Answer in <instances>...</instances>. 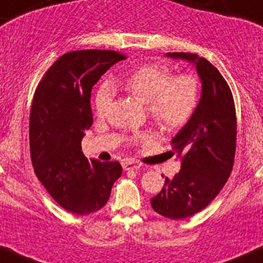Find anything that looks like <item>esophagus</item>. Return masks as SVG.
Returning a JSON list of instances; mask_svg holds the SVG:
<instances>
[{"instance_id":"esophagus-1","label":"esophagus","mask_w":263,"mask_h":263,"mask_svg":"<svg viewBox=\"0 0 263 263\" xmlns=\"http://www.w3.org/2000/svg\"><path fill=\"white\" fill-rule=\"evenodd\" d=\"M141 164L138 163V161H134V160H125L123 163V167L124 170H138L140 169Z\"/></svg>"}]
</instances>
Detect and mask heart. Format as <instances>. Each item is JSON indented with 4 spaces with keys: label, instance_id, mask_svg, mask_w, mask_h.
Here are the masks:
<instances>
[{
    "label": "heart",
    "instance_id": "1",
    "mask_svg": "<svg viewBox=\"0 0 263 263\" xmlns=\"http://www.w3.org/2000/svg\"><path fill=\"white\" fill-rule=\"evenodd\" d=\"M120 84L144 105L152 119L161 128L173 130L185 125L199 104L200 85L193 74L174 76L166 66H143L133 70ZM111 99L109 85H103L94 100L98 117H104ZM138 135L133 140L146 139Z\"/></svg>",
    "mask_w": 263,
    "mask_h": 263
}]
</instances>
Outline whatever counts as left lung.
Listing matches in <instances>:
<instances>
[{"mask_svg": "<svg viewBox=\"0 0 263 263\" xmlns=\"http://www.w3.org/2000/svg\"><path fill=\"white\" fill-rule=\"evenodd\" d=\"M166 55L194 63L202 87L195 113L171 139L173 149L182 155L181 170L165 178L152 199L161 216L181 220L203 210L226 184L234 166L237 122L231 89L216 67L194 53Z\"/></svg>", "mask_w": 263, "mask_h": 263, "instance_id": "8db88e82", "label": "left lung"}]
</instances>
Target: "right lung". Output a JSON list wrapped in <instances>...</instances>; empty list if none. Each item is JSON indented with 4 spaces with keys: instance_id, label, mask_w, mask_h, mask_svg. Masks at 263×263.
I'll return each mask as SVG.
<instances>
[{
    "instance_id": "add662e5",
    "label": "right lung",
    "mask_w": 263,
    "mask_h": 263,
    "mask_svg": "<svg viewBox=\"0 0 263 263\" xmlns=\"http://www.w3.org/2000/svg\"><path fill=\"white\" fill-rule=\"evenodd\" d=\"M125 55L116 51L68 52L38 84L29 117V147L38 180L67 211L88 215L100 210L122 175L118 161L88 160L82 139L93 124V85Z\"/></svg>"
}]
</instances>
